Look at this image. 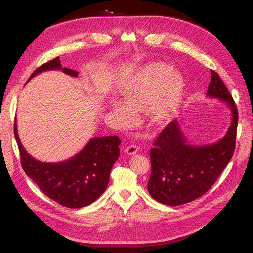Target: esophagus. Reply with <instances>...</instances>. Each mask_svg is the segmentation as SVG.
<instances>
[{
  "label": "esophagus",
  "mask_w": 253,
  "mask_h": 253,
  "mask_svg": "<svg viewBox=\"0 0 253 253\" xmlns=\"http://www.w3.org/2000/svg\"><path fill=\"white\" fill-rule=\"evenodd\" d=\"M138 150H139V148L137 147V145L131 144V145H128V147H126V153L127 155H134V154H136L137 152H138Z\"/></svg>",
  "instance_id": "1"
}]
</instances>
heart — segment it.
I'll return each mask as SVG.
<instances>
[{
  "label": "heart",
  "mask_w": 253,
  "mask_h": 253,
  "mask_svg": "<svg viewBox=\"0 0 253 253\" xmlns=\"http://www.w3.org/2000/svg\"><path fill=\"white\" fill-rule=\"evenodd\" d=\"M185 95V82L181 75L164 64L145 67L124 89L125 102L113 101L112 109L120 120L129 122L134 112L148 109L156 122L169 119L177 110Z\"/></svg>",
  "instance_id": "1"
}]
</instances>
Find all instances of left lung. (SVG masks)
<instances>
[{
	"label": "left lung",
	"instance_id": "left-lung-1",
	"mask_svg": "<svg viewBox=\"0 0 253 253\" xmlns=\"http://www.w3.org/2000/svg\"><path fill=\"white\" fill-rule=\"evenodd\" d=\"M207 96L228 105L231 124L226 135L215 143L191 144L183 135L178 120L168 125L150 151L151 176L148 191L157 202L179 206L204 195L230 162L235 148L236 105L217 73L211 71Z\"/></svg>",
	"mask_w": 253,
	"mask_h": 253
}]
</instances>
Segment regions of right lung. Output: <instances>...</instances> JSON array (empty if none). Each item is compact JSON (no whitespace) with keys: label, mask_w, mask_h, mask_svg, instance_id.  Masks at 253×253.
<instances>
[{"label":"right lung","mask_w":253,"mask_h":253,"mask_svg":"<svg viewBox=\"0 0 253 253\" xmlns=\"http://www.w3.org/2000/svg\"><path fill=\"white\" fill-rule=\"evenodd\" d=\"M59 70L77 77L78 72L62 67L57 57L38 67L28 81L45 71ZM14 137L19 147L21 165L45 195L67 208H82L94 203L108 187L112 167L120 155L117 136L91 138L78 154L60 163H43L30 156L20 141L17 120Z\"/></svg>","instance_id":"right-lung-1"}]
</instances>
